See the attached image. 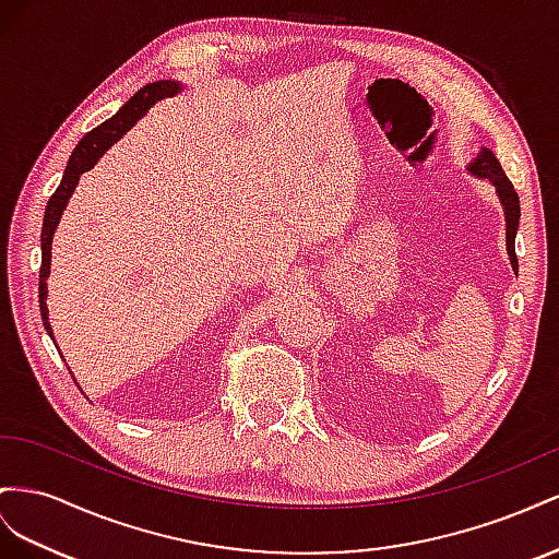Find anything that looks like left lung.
Here are the masks:
<instances>
[{
    "label": "left lung",
    "instance_id": "left-lung-1",
    "mask_svg": "<svg viewBox=\"0 0 559 559\" xmlns=\"http://www.w3.org/2000/svg\"><path fill=\"white\" fill-rule=\"evenodd\" d=\"M471 170L477 175V178L489 180L493 187H497V194L503 203V213H506V246L510 254V264L518 271V254H515V234L520 225V197L513 187V182L508 180V175L503 173L499 158L493 156L489 150L477 154L475 162L471 164Z\"/></svg>",
    "mask_w": 559,
    "mask_h": 559
}]
</instances>
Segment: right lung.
I'll list each match as a JSON object with an SVG mask.
<instances>
[{
	"mask_svg": "<svg viewBox=\"0 0 559 559\" xmlns=\"http://www.w3.org/2000/svg\"><path fill=\"white\" fill-rule=\"evenodd\" d=\"M180 86L175 82H154L147 84L145 88H140L133 98L126 103L115 117L107 119L105 123H100L98 129L88 131L82 142L74 147L66 175H62V180L58 185V189L53 191V197L46 203V213H44V227H41V266H39V311H41V321L46 332L51 334L53 340V332L49 325V309H46V278H49V269H51V238L53 231L58 227V219L66 211L68 199L72 197V191L79 182V175L86 173L88 168H93V164L98 162V158L111 147V142H117L126 131L131 129V126L145 115V111L156 103L166 98V95L178 93Z\"/></svg>",
	"mask_w": 559,
	"mask_h": 559,
	"instance_id": "1",
	"label": "right lung"
}]
</instances>
